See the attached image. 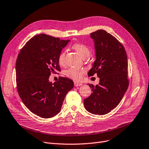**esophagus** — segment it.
I'll use <instances>...</instances> for the list:
<instances>
[{
  "instance_id": "obj_1",
  "label": "esophagus",
  "mask_w": 149,
  "mask_h": 149,
  "mask_svg": "<svg viewBox=\"0 0 149 149\" xmlns=\"http://www.w3.org/2000/svg\"><path fill=\"white\" fill-rule=\"evenodd\" d=\"M74 85L75 87H78V86H82V84L81 83V82H74Z\"/></svg>"
}]
</instances>
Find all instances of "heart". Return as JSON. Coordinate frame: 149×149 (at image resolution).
<instances>
[{
	"label": "heart",
	"mask_w": 149,
	"mask_h": 149,
	"mask_svg": "<svg viewBox=\"0 0 149 149\" xmlns=\"http://www.w3.org/2000/svg\"><path fill=\"white\" fill-rule=\"evenodd\" d=\"M72 48L82 58H86L90 54L89 48L81 43H76L72 45ZM65 52L62 51L58 56V62L61 66L65 65ZM86 73L84 70L76 68H70L65 72L66 76L74 81H80Z\"/></svg>",
	"instance_id": "b5f03b06"
}]
</instances>
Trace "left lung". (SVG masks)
I'll use <instances>...</instances> for the list:
<instances>
[{
  "label": "left lung",
  "mask_w": 149,
  "mask_h": 149,
  "mask_svg": "<svg viewBox=\"0 0 149 149\" xmlns=\"http://www.w3.org/2000/svg\"><path fill=\"white\" fill-rule=\"evenodd\" d=\"M94 40L96 60L88 75L100 77L96 86L88 84L92 93L84 100V107L92 114L105 115L121 102L129 87L128 62L123 44L103 30L90 34Z\"/></svg>",
  "instance_id": "obj_1"
}]
</instances>
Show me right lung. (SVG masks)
<instances>
[{
    "instance_id": "obj_1",
    "label": "right lung",
    "mask_w": 149,
    "mask_h": 149,
    "mask_svg": "<svg viewBox=\"0 0 149 149\" xmlns=\"http://www.w3.org/2000/svg\"><path fill=\"white\" fill-rule=\"evenodd\" d=\"M68 42L40 34L28 40L18 54L19 95L26 107L41 118H52L59 113L67 93L73 88V81L67 77H59L53 84L49 81L51 73L61 71L58 56Z\"/></svg>"
}]
</instances>
